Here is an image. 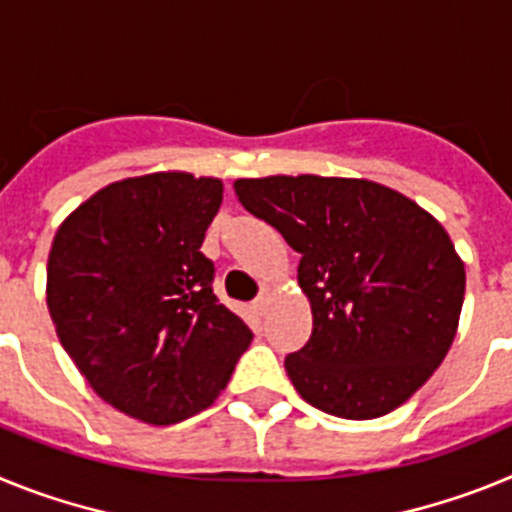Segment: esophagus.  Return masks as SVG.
Here are the masks:
<instances>
[{"mask_svg": "<svg viewBox=\"0 0 512 512\" xmlns=\"http://www.w3.org/2000/svg\"><path fill=\"white\" fill-rule=\"evenodd\" d=\"M269 302H271V292H269V289H264V292H261V295L256 297V302H253V307H256V310H259V312H266V307H269Z\"/></svg>", "mask_w": 512, "mask_h": 512, "instance_id": "esophagus-1", "label": "esophagus"}]
</instances>
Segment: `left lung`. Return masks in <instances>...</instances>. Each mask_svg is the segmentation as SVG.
<instances>
[{
	"instance_id": "1",
	"label": "left lung",
	"mask_w": 512,
	"mask_h": 512,
	"mask_svg": "<svg viewBox=\"0 0 512 512\" xmlns=\"http://www.w3.org/2000/svg\"><path fill=\"white\" fill-rule=\"evenodd\" d=\"M233 189L302 256L312 333L284 359L302 400L348 420L400 408L459 328L467 274L443 225L369 179L277 174L235 179Z\"/></svg>"
}]
</instances>
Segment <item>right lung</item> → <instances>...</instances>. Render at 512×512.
<instances>
[{"label":"right lung","mask_w":512,"mask_h":512,"mask_svg":"<svg viewBox=\"0 0 512 512\" xmlns=\"http://www.w3.org/2000/svg\"><path fill=\"white\" fill-rule=\"evenodd\" d=\"M223 182L187 171L120 179L56 230L45 300L87 384L120 413L171 425L210 408L253 333L212 295L200 251Z\"/></svg>","instance_id":"add662e5"}]
</instances>
